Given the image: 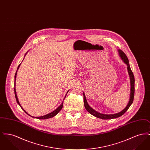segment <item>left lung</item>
I'll use <instances>...</instances> for the list:
<instances>
[{
    "label": "left lung",
    "instance_id": "1",
    "mask_svg": "<svg viewBox=\"0 0 150 150\" xmlns=\"http://www.w3.org/2000/svg\"><path fill=\"white\" fill-rule=\"evenodd\" d=\"M119 52V56L120 57L121 59L123 61V62L127 65V70L128 71L129 75L130 77V98L129 100L128 103L127 105V106L126 107L122 110L121 112L117 113V114H100V112H98L97 111H96V110H94L92 107H91L87 101L86 98V96L85 94L83 92V95H84V106L86 108V110L91 115H93L94 116L102 119H105V120H107V119H114V118H117L119 117L120 116H122L128 110L130 106V105L132 104L133 100H134V82H135V80H134V75L133 72L132 71V70L130 69L129 63V60L128 59V57L126 56V54L122 51L121 50H118Z\"/></svg>",
    "mask_w": 150,
    "mask_h": 150
}]
</instances>
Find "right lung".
<instances>
[{
	"mask_svg": "<svg viewBox=\"0 0 150 150\" xmlns=\"http://www.w3.org/2000/svg\"><path fill=\"white\" fill-rule=\"evenodd\" d=\"M28 53V52H27ZM27 53L25 54V55L27 54ZM20 64H19V66H18V67H17V71H16V74H15V76H14V94H15V97H16V101H17V103L20 105V106L21 107L22 109L23 110V111L26 114L28 115L29 116H30L31 117H33V116H31L30 115H29L22 107L21 106V105H20V102H19V101H18V98H17V93H16V88H15V86H16V75H17V70H18V69H19V67H20ZM68 92H69V91L67 92V93H68ZM66 96L64 97V98L66 97ZM62 107H63V102L61 103V105L59 106V107L57 108V109H56L54 111H53V112H50V114H48L45 115H44V116H40V117H35V118L36 119H49V118H51V117H53V116H54L55 115H56L61 110V109L62 108Z\"/></svg>",
	"mask_w": 150,
	"mask_h": 150,
	"instance_id": "add662e5",
	"label": "right lung"
}]
</instances>
